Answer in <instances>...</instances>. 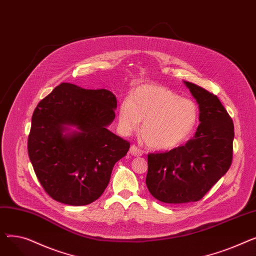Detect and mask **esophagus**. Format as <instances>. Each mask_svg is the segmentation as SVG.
Here are the masks:
<instances>
[{"label":"esophagus","mask_w":256,"mask_h":256,"mask_svg":"<svg viewBox=\"0 0 256 256\" xmlns=\"http://www.w3.org/2000/svg\"><path fill=\"white\" fill-rule=\"evenodd\" d=\"M130 152L132 154V156H141L143 154V150L140 148V147H138L137 145L132 144L130 146Z\"/></svg>","instance_id":"esophagus-1"}]
</instances>
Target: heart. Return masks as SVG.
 Segmentation results:
<instances>
[{
  "label": "heart",
  "instance_id": "b5f03b06",
  "mask_svg": "<svg viewBox=\"0 0 256 256\" xmlns=\"http://www.w3.org/2000/svg\"><path fill=\"white\" fill-rule=\"evenodd\" d=\"M197 104L172 90L154 84L134 89L120 102L118 126L128 135L139 128L145 143L154 150L174 148L190 139L198 124Z\"/></svg>",
  "mask_w": 256,
  "mask_h": 256
}]
</instances>
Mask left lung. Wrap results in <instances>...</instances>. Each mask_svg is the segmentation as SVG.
Instances as JSON below:
<instances>
[{
	"instance_id": "obj_1",
	"label": "left lung",
	"mask_w": 256,
	"mask_h": 256,
	"mask_svg": "<svg viewBox=\"0 0 256 256\" xmlns=\"http://www.w3.org/2000/svg\"><path fill=\"white\" fill-rule=\"evenodd\" d=\"M199 104L195 136L184 145L165 152L148 154L146 186L165 204L194 202L202 198L232 162L234 128L217 96L184 82Z\"/></svg>"
}]
</instances>
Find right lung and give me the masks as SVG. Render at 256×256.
I'll use <instances>...</instances> for the list:
<instances>
[{
    "label": "right lung",
    "instance_id": "right-lung-1",
    "mask_svg": "<svg viewBox=\"0 0 256 256\" xmlns=\"http://www.w3.org/2000/svg\"><path fill=\"white\" fill-rule=\"evenodd\" d=\"M117 100L106 89L62 83L39 102L32 116L28 154L44 191L56 201L86 206L104 193L130 142L106 128ZM66 125L78 132L64 134Z\"/></svg>",
    "mask_w": 256,
    "mask_h": 256
}]
</instances>
